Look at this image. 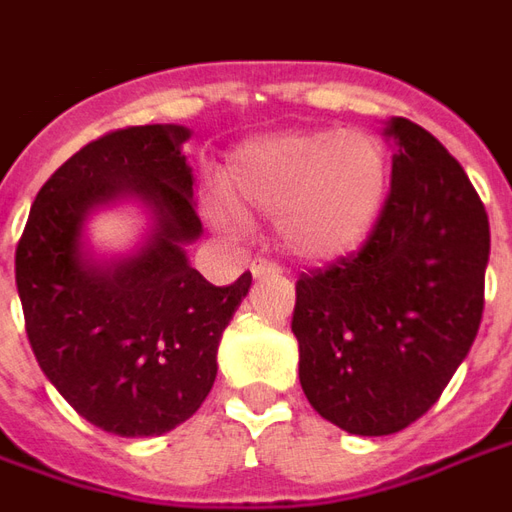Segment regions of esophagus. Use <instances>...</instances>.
Instances as JSON below:
<instances>
[{
  "instance_id": "1",
  "label": "esophagus",
  "mask_w": 512,
  "mask_h": 512,
  "mask_svg": "<svg viewBox=\"0 0 512 512\" xmlns=\"http://www.w3.org/2000/svg\"><path fill=\"white\" fill-rule=\"evenodd\" d=\"M249 271H252V277L260 279V277H274V274H279L282 268H279L277 263H268V260H252V263H249Z\"/></svg>"
}]
</instances>
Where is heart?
Masks as SVG:
<instances>
[{
	"mask_svg": "<svg viewBox=\"0 0 512 512\" xmlns=\"http://www.w3.org/2000/svg\"><path fill=\"white\" fill-rule=\"evenodd\" d=\"M386 186V147L365 128L285 131L235 150L224 191L205 200V216L224 233L244 230L249 216H274L285 252L329 263L370 238Z\"/></svg>",
	"mask_w": 512,
	"mask_h": 512,
	"instance_id": "b5f03b06",
	"label": "heart"
}]
</instances>
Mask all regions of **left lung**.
I'll list each match as a JSON object with an SVG mask.
<instances>
[{"label": "left lung", "mask_w": 512, "mask_h": 512, "mask_svg": "<svg viewBox=\"0 0 512 512\" xmlns=\"http://www.w3.org/2000/svg\"><path fill=\"white\" fill-rule=\"evenodd\" d=\"M392 189L367 244L301 274L290 329L310 406L356 436L428 411L483 318L488 213L463 167L406 117L384 123Z\"/></svg>", "instance_id": "1"}]
</instances>
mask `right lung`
<instances>
[{"instance_id": "add662e5", "label": "right lung", "mask_w": 512, "mask_h": 512, "mask_svg": "<svg viewBox=\"0 0 512 512\" xmlns=\"http://www.w3.org/2000/svg\"><path fill=\"white\" fill-rule=\"evenodd\" d=\"M186 126H134L84 145L32 202L16 288L43 376L95 428L145 439L178 428L216 381L222 332L252 285L216 288L191 268L202 235ZM134 201L148 216L128 256L101 258L86 222Z\"/></svg>"}]
</instances>
